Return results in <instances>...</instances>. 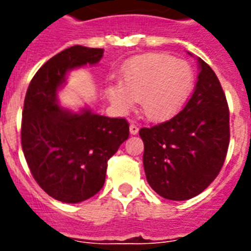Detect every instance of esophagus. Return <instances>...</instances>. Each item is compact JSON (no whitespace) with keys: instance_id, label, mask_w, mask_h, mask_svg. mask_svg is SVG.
<instances>
[{"instance_id":"esophagus-1","label":"esophagus","mask_w":251,"mask_h":251,"mask_svg":"<svg viewBox=\"0 0 251 251\" xmlns=\"http://www.w3.org/2000/svg\"><path fill=\"white\" fill-rule=\"evenodd\" d=\"M138 130H139V127H138L137 124H134V122H131V124H130V134H133V135H135V134L138 133Z\"/></svg>"}]
</instances>
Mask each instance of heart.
Wrapping results in <instances>:
<instances>
[{
	"instance_id": "obj_1",
	"label": "heart",
	"mask_w": 251,
	"mask_h": 251,
	"mask_svg": "<svg viewBox=\"0 0 251 251\" xmlns=\"http://www.w3.org/2000/svg\"><path fill=\"white\" fill-rule=\"evenodd\" d=\"M194 84L193 69L167 53L135 57L122 70L121 83L110 84L108 95L118 109L141 102L143 116L152 121L171 117L186 101Z\"/></svg>"
}]
</instances>
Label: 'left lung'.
I'll return each instance as SVG.
<instances>
[{
  "label": "left lung",
  "mask_w": 251,
  "mask_h": 251,
  "mask_svg": "<svg viewBox=\"0 0 251 251\" xmlns=\"http://www.w3.org/2000/svg\"><path fill=\"white\" fill-rule=\"evenodd\" d=\"M197 86L171 120L139 130L150 186L163 198L201 194L222 171L229 147V108L214 70L199 60Z\"/></svg>",
  "instance_id": "left-lung-1"
}]
</instances>
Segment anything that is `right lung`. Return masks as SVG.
Listing matches in <instances>:
<instances>
[{"instance_id": "obj_1", "label": "right lung", "mask_w": 251, "mask_h": 251, "mask_svg": "<svg viewBox=\"0 0 251 251\" xmlns=\"http://www.w3.org/2000/svg\"><path fill=\"white\" fill-rule=\"evenodd\" d=\"M101 48L74 45L53 56L33 75L22 112L21 142L31 175L52 198L79 203L105 182L108 160L129 138V122L57 105L56 91L68 70L96 64Z\"/></svg>"}]
</instances>
